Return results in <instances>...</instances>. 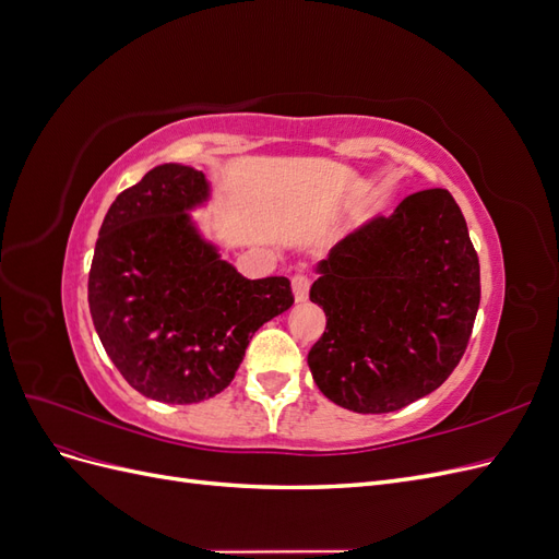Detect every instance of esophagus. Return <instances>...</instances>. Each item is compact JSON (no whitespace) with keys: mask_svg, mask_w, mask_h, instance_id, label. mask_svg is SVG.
Wrapping results in <instances>:
<instances>
[{"mask_svg":"<svg viewBox=\"0 0 559 559\" xmlns=\"http://www.w3.org/2000/svg\"><path fill=\"white\" fill-rule=\"evenodd\" d=\"M292 289H294V298L298 302H306L308 294H310V280L306 275H294L292 277Z\"/></svg>","mask_w":559,"mask_h":559,"instance_id":"34e87169","label":"esophagus"}]
</instances>
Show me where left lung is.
Returning <instances> with one entry per match:
<instances>
[{"label":"left lung","mask_w":559,"mask_h":559,"mask_svg":"<svg viewBox=\"0 0 559 559\" xmlns=\"http://www.w3.org/2000/svg\"><path fill=\"white\" fill-rule=\"evenodd\" d=\"M310 300L326 331L308 354L341 408L394 413L460 364L480 306V265L464 214L443 189L373 216L319 261Z\"/></svg>","instance_id":"obj_1"}]
</instances>
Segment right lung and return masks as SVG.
<instances>
[{"instance_id":"add662e5","label":"right lung","mask_w":559,"mask_h":559,"mask_svg":"<svg viewBox=\"0 0 559 559\" xmlns=\"http://www.w3.org/2000/svg\"><path fill=\"white\" fill-rule=\"evenodd\" d=\"M212 181L165 163L118 195L88 277L95 331L130 386L160 403H200L230 384L251 335L294 306L286 277L247 280L193 212Z\"/></svg>"}]
</instances>
